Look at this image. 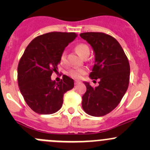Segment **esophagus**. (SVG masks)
Returning <instances> with one entry per match:
<instances>
[{"label": "esophagus", "mask_w": 150, "mask_h": 150, "mask_svg": "<svg viewBox=\"0 0 150 150\" xmlns=\"http://www.w3.org/2000/svg\"><path fill=\"white\" fill-rule=\"evenodd\" d=\"M80 83V82H79V81H75V85H78V83Z\"/></svg>", "instance_id": "esophagus-1"}]
</instances>
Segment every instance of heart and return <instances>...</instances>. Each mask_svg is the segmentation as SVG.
Instances as JSON below:
<instances>
[{
  "instance_id": "heart-1",
  "label": "heart",
  "mask_w": 150,
  "mask_h": 150,
  "mask_svg": "<svg viewBox=\"0 0 150 150\" xmlns=\"http://www.w3.org/2000/svg\"><path fill=\"white\" fill-rule=\"evenodd\" d=\"M75 51L81 57H84L86 54H89L88 46L84 43H79L75 46ZM59 63L62 65H65L67 64V54L65 51H63L59 57ZM87 68H72L68 71L67 74L69 77L74 79H81L83 75L87 72Z\"/></svg>"
}]
</instances>
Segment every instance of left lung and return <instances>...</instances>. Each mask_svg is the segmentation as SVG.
I'll return each instance as SVG.
<instances>
[{
    "label": "left lung",
    "instance_id": "1",
    "mask_svg": "<svg viewBox=\"0 0 150 150\" xmlns=\"http://www.w3.org/2000/svg\"><path fill=\"white\" fill-rule=\"evenodd\" d=\"M80 36L92 46L95 54V64L89 77L100 80L95 88L84 82L86 92L82 97V107L89 115L101 117L112 111L126 92L129 62L120 43L111 35L90 32Z\"/></svg>",
    "mask_w": 150,
    "mask_h": 150
}]
</instances>
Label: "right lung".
I'll use <instances>...</instances> for the list:
<instances>
[{"instance_id":"1","label":"right lung","mask_w":150,"mask_h":150,"mask_svg":"<svg viewBox=\"0 0 150 150\" xmlns=\"http://www.w3.org/2000/svg\"><path fill=\"white\" fill-rule=\"evenodd\" d=\"M75 33L51 32L33 39L19 60L17 79L19 90L28 105L40 115L60 110L63 96L74 87V81L65 75L57 83L51 80L64 48L75 40Z\"/></svg>"}]
</instances>
